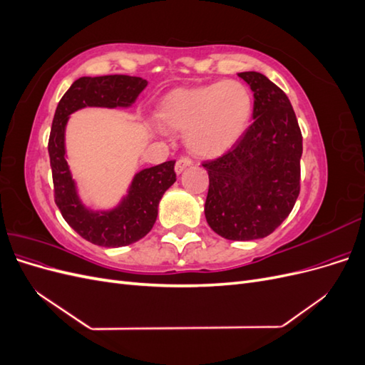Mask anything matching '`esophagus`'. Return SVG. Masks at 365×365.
Masks as SVG:
<instances>
[{"mask_svg":"<svg viewBox=\"0 0 365 365\" xmlns=\"http://www.w3.org/2000/svg\"><path fill=\"white\" fill-rule=\"evenodd\" d=\"M189 165H192V160L187 158V157H182V158H180L178 161H176V164H175V172L180 175V173H182L187 168H189Z\"/></svg>","mask_w":365,"mask_h":365,"instance_id":"esophagus-1","label":"esophagus"}]
</instances>
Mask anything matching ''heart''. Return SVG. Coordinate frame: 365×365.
I'll return each mask as SVG.
<instances>
[{"instance_id":"b5f03b06","label":"heart","mask_w":365,"mask_h":365,"mask_svg":"<svg viewBox=\"0 0 365 365\" xmlns=\"http://www.w3.org/2000/svg\"><path fill=\"white\" fill-rule=\"evenodd\" d=\"M251 115V93L237 81L178 88L165 94L157 109L160 123L185 132L187 146L201 158L228 152L244 135Z\"/></svg>"}]
</instances>
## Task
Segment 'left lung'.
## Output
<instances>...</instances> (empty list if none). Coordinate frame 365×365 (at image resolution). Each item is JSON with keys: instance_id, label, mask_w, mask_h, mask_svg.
Listing matches in <instances>:
<instances>
[{"instance_id": "1", "label": "left lung", "mask_w": 365, "mask_h": 365, "mask_svg": "<svg viewBox=\"0 0 365 365\" xmlns=\"http://www.w3.org/2000/svg\"><path fill=\"white\" fill-rule=\"evenodd\" d=\"M254 93V123L225 155L202 165L208 173L205 219L228 240L271 235L300 193L303 137L292 105L257 71L237 74Z\"/></svg>"}]
</instances>
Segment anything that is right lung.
Listing matches in <instances>:
<instances>
[{"label": "right lung", "instance_id": "right-lung-1", "mask_svg": "<svg viewBox=\"0 0 365 365\" xmlns=\"http://www.w3.org/2000/svg\"><path fill=\"white\" fill-rule=\"evenodd\" d=\"M146 85L148 81L141 77L125 74L81 77L63 94L54 113L48 138L54 202L76 233L98 247L130 245L149 233L158 216L160 200L176 181L175 161L143 169L134 176L128 195L115 208L109 212H93L82 204L77 195L65 158V126L70 114L86 106H130Z\"/></svg>", "mask_w": 365, "mask_h": 365}]
</instances>
